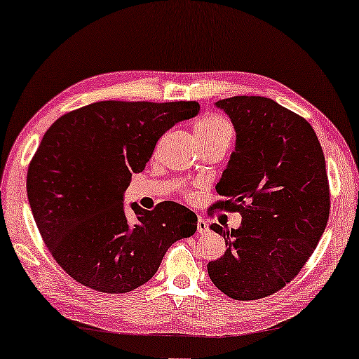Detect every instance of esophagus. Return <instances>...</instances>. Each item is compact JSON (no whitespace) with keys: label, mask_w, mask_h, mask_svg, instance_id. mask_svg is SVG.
I'll list each match as a JSON object with an SVG mask.
<instances>
[{"label":"esophagus","mask_w":359,"mask_h":359,"mask_svg":"<svg viewBox=\"0 0 359 359\" xmlns=\"http://www.w3.org/2000/svg\"><path fill=\"white\" fill-rule=\"evenodd\" d=\"M208 231V224H207V221H205L202 216H198V219H197V232L198 233H205Z\"/></svg>","instance_id":"34e87169"}]
</instances>
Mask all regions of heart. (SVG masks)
<instances>
[{
	"label": "heart",
	"mask_w": 359,
	"mask_h": 359,
	"mask_svg": "<svg viewBox=\"0 0 359 359\" xmlns=\"http://www.w3.org/2000/svg\"><path fill=\"white\" fill-rule=\"evenodd\" d=\"M194 135L198 144H210L216 141H229L233 137V127L226 117L219 114H207L194 126Z\"/></svg>",
	"instance_id": "heart-1"
}]
</instances>
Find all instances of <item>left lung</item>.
I'll use <instances>...</instances> for the list:
<instances>
[{"mask_svg": "<svg viewBox=\"0 0 359 359\" xmlns=\"http://www.w3.org/2000/svg\"><path fill=\"white\" fill-rule=\"evenodd\" d=\"M215 104L235 128V149L216 184L226 201L215 207L238 211L242 224L210 226L226 251L208 262V275L235 301H256L290 283L325 232V154L312 126L273 100L243 95Z\"/></svg>", "mask_w": 359, "mask_h": 359, "instance_id": "obj_1", "label": "left lung"}]
</instances>
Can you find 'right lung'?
Wrapping results in <instances>:
<instances>
[{"label": "right lung", "mask_w": 359, "mask_h": 359, "mask_svg": "<svg viewBox=\"0 0 359 359\" xmlns=\"http://www.w3.org/2000/svg\"><path fill=\"white\" fill-rule=\"evenodd\" d=\"M197 102H97L49 127L28 167L27 194L50 255L69 277L122 294L149 281L176 240L197 231V216L176 202L148 211L124 192L143 172L157 140L198 114Z\"/></svg>", "instance_id": "right-lung-1"}]
</instances>
